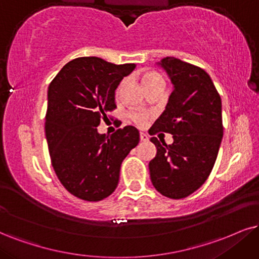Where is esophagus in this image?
<instances>
[{"instance_id":"esophagus-1","label":"esophagus","mask_w":259,"mask_h":259,"mask_svg":"<svg viewBox=\"0 0 259 259\" xmlns=\"http://www.w3.org/2000/svg\"><path fill=\"white\" fill-rule=\"evenodd\" d=\"M140 140L142 142H149V137L145 135V133H140Z\"/></svg>"}]
</instances>
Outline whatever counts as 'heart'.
Here are the masks:
<instances>
[{"label":"heart","mask_w":259,"mask_h":259,"mask_svg":"<svg viewBox=\"0 0 259 259\" xmlns=\"http://www.w3.org/2000/svg\"><path fill=\"white\" fill-rule=\"evenodd\" d=\"M152 80H163V78H162V76L159 75L158 73H155V72L148 73V74L144 76V84H148V82L152 81ZM123 86H124V81L121 82V84L119 85V88L116 89V92H115V96H116V98L120 97L121 92H122ZM131 117H132V120L137 123H143L146 119L145 115L140 114V113H132V114H131Z\"/></svg>","instance_id":"1"}]
</instances>
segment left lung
<instances>
[{
  "instance_id": "obj_1",
  "label": "left lung",
  "mask_w": 259,
  "mask_h": 259,
  "mask_svg": "<svg viewBox=\"0 0 259 259\" xmlns=\"http://www.w3.org/2000/svg\"><path fill=\"white\" fill-rule=\"evenodd\" d=\"M158 65L174 90L150 131L170 133L174 142L167 145L156 137L150 139L157 149L149 163L150 178L159 193L181 199L205 183L215 164L223 137L221 97L200 67L170 56Z\"/></svg>"
}]
</instances>
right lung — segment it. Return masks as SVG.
<instances>
[{"instance_id": "obj_1", "label": "right lung", "mask_w": 259, "mask_h": 259, "mask_svg": "<svg viewBox=\"0 0 259 259\" xmlns=\"http://www.w3.org/2000/svg\"><path fill=\"white\" fill-rule=\"evenodd\" d=\"M135 63L114 65L78 57L57 73L48 89L46 136L54 170L73 196L98 202L119 184L121 163L139 143L133 126L100 135L97 127L116 108L115 90Z\"/></svg>"}]
</instances>
